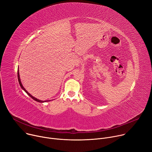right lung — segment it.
<instances>
[{"label": "right lung", "instance_id": "right-lung-1", "mask_svg": "<svg viewBox=\"0 0 152 152\" xmlns=\"http://www.w3.org/2000/svg\"><path fill=\"white\" fill-rule=\"evenodd\" d=\"M18 80H19V84H20V87L26 93V94H28V95H29L30 97L33 99H34V101H37V102H40V103H43V102H47V101H41V100H39V99H37V98H34V96H33L31 94H30L28 91H27L26 90H25V88L23 87V86H22V83H21V81H20V76H19V67H18Z\"/></svg>", "mask_w": 152, "mask_h": 152}]
</instances>
